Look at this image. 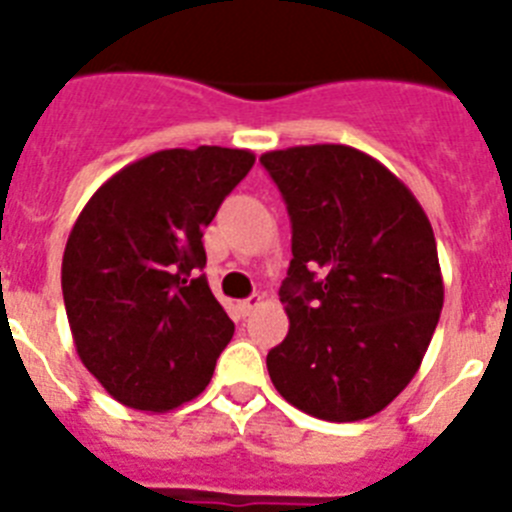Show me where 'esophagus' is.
I'll return each instance as SVG.
<instances>
[{"mask_svg":"<svg viewBox=\"0 0 512 512\" xmlns=\"http://www.w3.org/2000/svg\"><path fill=\"white\" fill-rule=\"evenodd\" d=\"M261 302H264V297H261V295H251V297H248V300H243V302H241L243 315H251V312L259 310Z\"/></svg>","mask_w":512,"mask_h":512,"instance_id":"obj_1","label":"esophagus"}]
</instances>
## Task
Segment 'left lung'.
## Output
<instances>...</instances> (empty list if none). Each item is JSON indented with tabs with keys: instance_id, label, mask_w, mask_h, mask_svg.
I'll return each instance as SVG.
<instances>
[{
	"instance_id": "obj_1",
	"label": "left lung",
	"mask_w": 512,
	"mask_h": 512,
	"mask_svg": "<svg viewBox=\"0 0 512 512\" xmlns=\"http://www.w3.org/2000/svg\"><path fill=\"white\" fill-rule=\"evenodd\" d=\"M287 202L289 333L266 356L279 395L312 418L377 415L420 369L443 307L436 238L405 184L351 146L261 156Z\"/></svg>"
}]
</instances>
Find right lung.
Masks as SVG:
<instances>
[{
	"label": "right lung",
	"instance_id": "obj_1",
	"mask_svg": "<svg viewBox=\"0 0 512 512\" xmlns=\"http://www.w3.org/2000/svg\"><path fill=\"white\" fill-rule=\"evenodd\" d=\"M243 148H169L110 176L76 217L61 287L81 364L117 402L169 413L210 384L233 338L202 230L251 171Z\"/></svg>",
	"mask_w": 512,
	"mask_h": 512
}]
</instances>
